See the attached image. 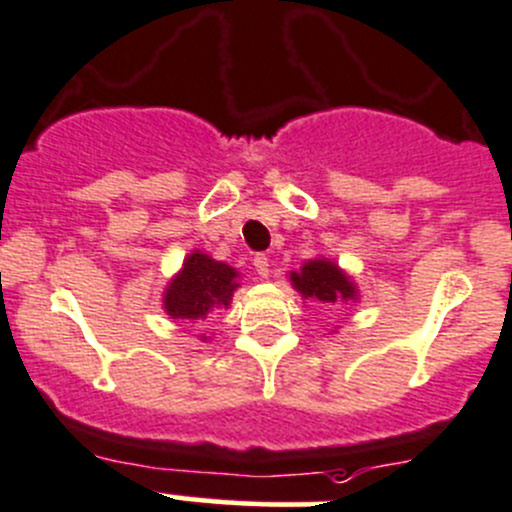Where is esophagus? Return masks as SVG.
I'll use <instances>...</instances> for the list:
<instances>
[{
	"label": "esophagus",
	"instance_id": "34e87169",
	"mask_svg": "<svg viewBox=\"0 0 512 512\" xmlns=\"http://www.w3.org/2000/svg\"><path fill=\"white\" fill-rule=\"evenodd\" d=\"M254 266H256V271H258V276L261 278H268V273H271V261H268V256L266 254H256L254 256Z\"/></svg>",
	"mask_w": 512,
	"mask_h": 512
}]
</instances>
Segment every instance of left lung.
<instances>
[{
	"mask_svg": "<svg viewBox=\"0 0 512 512\" xmlns=\"http://www.w3.org/2000/svg\"><path fill=\"white\" fill-rule=\"evenodd\" d=\"M293 286L298 288L303 298H316L321 303H341L356 298V288L348 281V276L343 271H338V266H333L331 261H308L301 268V273H291Z\"/></svg>",
	"mask_w": 512,
	"mask_h": 512,
	"instance_id": "8db88e82",
	"label": "left lung"
}]
</instances>
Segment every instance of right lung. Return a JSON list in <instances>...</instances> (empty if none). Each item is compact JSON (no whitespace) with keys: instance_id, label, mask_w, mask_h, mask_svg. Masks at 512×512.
Here are the masks:
<instances>
[{"instance_id":"right-lung-1","label":"right lung","mask_w":512,"mask_h":512,"mask_svg":"<svg viewBox=\"0 0 512 512\" xmlns=\"http://www.w3.org/2000/svg\"><path fill=\"white\" fill-rule=\"evenodd\" d=\"M236 286L234 268L206 254H191L184 261V271L166 288L164 308L174 318L206 321L214 308L229 306Z\"/></svg>"}]
</instances>
